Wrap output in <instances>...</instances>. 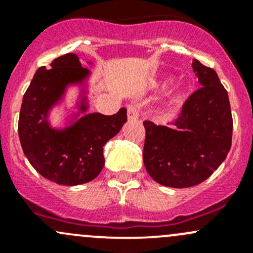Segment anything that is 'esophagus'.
Here are the masks:
<instances>
[{"mask_svg":"<svg viewBox=\"0 0 253 253\" xmlns=\"http://www.w3.org/2000/svg\"><path fill=\"white\" fill-rule=\"evenodd\" d=\"M139 112H141V109H139L138 105L136 104H129L127 106V117L129 120H136L139 117Z\"/></svg>","mask_w":253,"mask_h":253,"instance_id":"obj_1","label":"esophagus"}]
</instances>
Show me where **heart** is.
I'll list each match as a JSON object with an SVG mask.
<instances>
[{
	"mask_svg": "<svg viewBox=\"0 0 253 253\" xmlns=\"http://www.w3.org/2000/svg\"><path fill=\"white\" fill-rule=\"evenodd\" d=\"M168 84H169V81H168V82H167V83H165V84H164V85H165V86H167V85H168Z\"/></svg>",
	"mask_w": 253,
	"mask_h": 253,
	"instance_id": "heart-1",
	"label": "heart"
}]
</instances>
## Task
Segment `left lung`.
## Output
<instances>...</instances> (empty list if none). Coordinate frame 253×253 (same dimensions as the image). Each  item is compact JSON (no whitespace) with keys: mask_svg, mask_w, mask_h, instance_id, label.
Returning <instances> with one entry per match:
<instances>
[{"mask_svg":"<svg viewBox=\"0 0 253 253\" xmlns=\"http://www.w3.org/2000/svg\"><path fill=\"white\" fill-rule=\"evenodd\" d=\"M201 88L188 96L172 128L145 120L143 162L154 181L183 188L207 180L231 147L233 116L228 91L215 71L193 60Z\"/></svg>","mask_w":253,"mask_h":253,"instance_id":"obj_1","label":"left lung"}]
</instances>
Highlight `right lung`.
<instances>
[{
    "mask_svg": "<svg viewBox=\"0 0 253 253\" xmlns=\"http://www.w3.org/2000/svg\"><path fill=\"white\" fill-rule=\"evenodd\" d=\"M38 68L23 96L18 134L25 157L40 175L58 185L76 186L94 180L104 167L103 149L127 121V110L111 116L88 114L65 132L50 128L46 114L66 84L88 73L76 53H66Z\"/></svg>",
    "mask_w": 253,
    "mask_h": 253,
    "instance_id": "1",
    "label": "right lung"
}]
</instances>
